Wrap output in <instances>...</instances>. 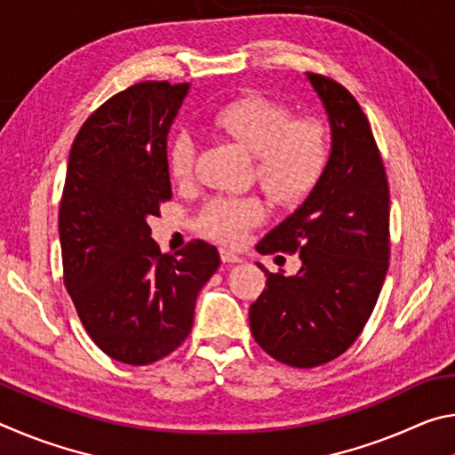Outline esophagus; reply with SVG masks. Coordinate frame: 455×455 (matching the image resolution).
Here are the masks:
<instances>
[{
	"instance_id": "34e87169",
	"label": "esophagus",
	"mask_w": 455,
	"mask_h": 455,
	"mask_svg": "<svg viewBox=\"0 0 455 455\" xmlns=\"http://www.w3.org/2000/svg\"><path fill=\"white\" fill-rule=\"evenodd\" d=\"M220 259H222V263H230V265H235V263H241V257L236 255V252H233V251H228V249H220Z\"/></svg>"
}]
</instances>
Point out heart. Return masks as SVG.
Here are the masks:
<instances>
[{
  "mask_svg": "<svg viewBox=\"0 0 455 455\" xmlns=\"http://www.w3.org/2000/svg\"><path fill=\"white\" fill-rule=\"evenodd\" d=\"M214 128L255 154L260 187L276 203L303 200L319 182L329 158L327 130L315 118H292L287 106L265 96H241L212 112ZM196 163V144L187 132L168 144V168L176 182L190 180ZM265 217L257 196H217L198 212L200 235L225 244H236L251 227Z\"/></svg>",
  "mask_w": 455,
  "mask_h": 455,
  "instance_id": "heart-1",
  "label": "heart"
}]
</instances>
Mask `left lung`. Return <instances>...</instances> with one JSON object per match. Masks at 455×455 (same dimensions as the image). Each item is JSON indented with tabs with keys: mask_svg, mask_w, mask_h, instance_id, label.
Segmentation results:
<instances>
[{
	"mask_svg": "<svg viewBox=\"0 0 455 455\" xmlns=\"http://www.w3.org/2000/svg\"><path fill=\"white\" fill-rule=\"evenodd\" d=\"M307 78L329 114L333 148L305 203L257 244L260 255L299 252L301 268L265 271L267 287L249 311L260 349L299 369L329 363L355 343L389 267V184L369 120L341 84Z\"/></svg>",
	"mask_w": 455,
	"mask_h": 455,
	"instance_id": "1",
	"label": "left lung"
}]
</instances>
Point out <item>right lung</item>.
<instances>
[{
	"mask_svg": "<svg viewBox=\"0 0 455 455\" xmlns=\"http://www.w3.org/2000/svg\"><path fill=\"white\" fill-rule=\"evenodd\" d=\"M188 84L140 82L84 122L60 203L64 284L92 341L126 365H150L188 337L219 251L190 241L160 252L148 219L172 198L166 134Z\"/></svg>",
	"mask_w": 455,
	"mask_h": 455,
	"instance_id": "right-lung-1",
	"label": "right lung"
}]
</instances>
